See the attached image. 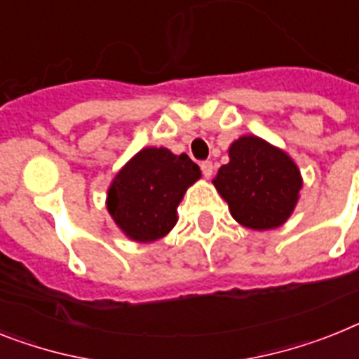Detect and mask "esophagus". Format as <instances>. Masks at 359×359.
Here are the masks:
<instances>
[{
    "instance_id": "obj_1",
    "label": "esophagus",
    "mask_w": 359,
    "mask_h": 359,
    "mask_svg": "<svg viewBox=\"0 0 359 359\" xmlns=\"http://www.w3.org/2000/svg\"><path fill=\"white\" fill-rule=\"evenodd\" d=\"M201 170H203V175L206 177V179H210L213 175V164L210 161H204L201 162Z\"/></svg>"
}]
</instances>
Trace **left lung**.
Listing matches in <instances>:
<instances>
[{"label": "left lung", "mask_w": 359, "mask_h": 359, "mask_svg": "<svg viewBox=\"0 0 359 359\" xmlns=\"http://www.w3.org/2000/svg\"><path fill=\"white\" fill-rule=\"evenodd\" d=\"M230 162L213 179L231 217L252 230L287 222L303 186L296 162L263 138L246 135L230 146Z\"/></svg>", "instance_id": "8db88e82"}]
</instances>
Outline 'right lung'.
Masks as SVG:
<instances>
[{
	"label": "right lung",
	"mask_w": 359,
	"mask_h": 359,
	"mask_svg": "<svg viewBox=\"0 0 359 359\" xmlns=\"http://www.w3.org/2000/svg\"><path fill=\"white\" fill-rule=\"evenodd\" d=\"M201 170L186 153L144 147L116 173L107 191V212L129 239L151 243L177 224V206Z\"/></svg>",
	"instance_id": "1"
}]
</instances>
